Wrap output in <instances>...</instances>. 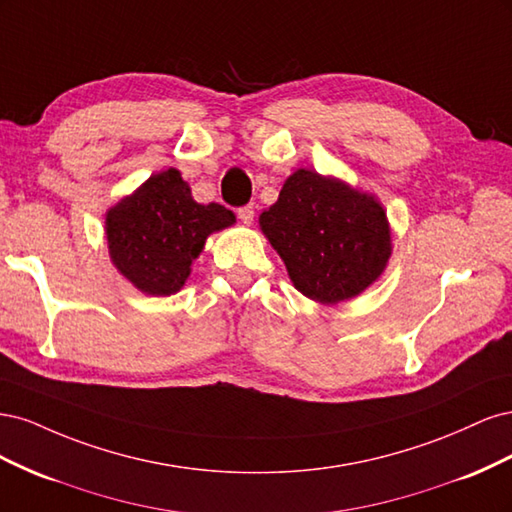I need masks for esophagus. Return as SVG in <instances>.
<instances>
[{
	"mask_svg": "<svg viewBox=\"0 0 512 512\" xmlns=\"http://www.w3.org/2000/svg\"><path fill=\"white\" fill-rule=\"evenodd\" d=\"M237 215H239V220H241L243 224H252V222H254V207H252V205L239 207V209H237Z\"/></svg>",
	"mask_w": 512,
	"mask_h": 512,
	"instance_id": "1",
	"label": "esophagus"
}]
</instances>
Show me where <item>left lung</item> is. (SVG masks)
I'll use <instances>...</instances> for the list:
<instances>
[{
	"label": "left lung",
	"instance_id": "obj_1",
	"mask_svg": "<svg viewBox=\"0 0 512 512\" xmlns=\"http://www.w3.org/2000/svg\"><path fill=\"white\" fill-rule=\"evenodd\" d=\"M258 222L294 288L322 305L369 288L393 250L386 211L374 196L307 168L286 179Z\"/></svg>",
	"mask_w": 512,
	"mask_h": 512
}]
</instances>
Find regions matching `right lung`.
I'll return each instance as SVG.
<instances>
[{
    "mask_svg": "<svg viewBox=\"0 0 512 512\" xmlns=\"http://www.w3.org/2000/svg\"><path fill=\"white\" fill-rule=\"evenodd\" d=\"M104 224L117 271L141 292L168 297L183 288L207 237L235 224V213L196 203L179 170L168 168L108 209Z\"/></svg>",
    "mask_w": 512,
    "mask_h": 512,
    "instance_id": "add662e5",
    "label": "right lung"
}]
</instances>
